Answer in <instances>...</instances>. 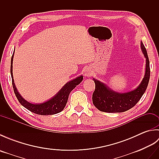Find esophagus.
I'll return each instance as SVG.
<instances>
[{
	"mask_svg": "<svg viewBox=\"0 0 159 159\" xmlns=\"http://www.w3.org/2000/svg\"><path fill=\"white\" fill-rule=\"evenodd\" d=\"M91 75H92V72H91L90 70H86L85 71V76H90Z\"/></svg>",
	"mask_w": 159,
	"mask_h": 159,
	"instance_id": "esophagus-1",
	"label": "esophagus"
}]
</instances>
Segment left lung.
<instances>
[{"label":"left lung","mask_w":159,"mask_h":159,"mask_svg":"<svg viewBox=\"0 0 159 159\" xmlns=\"http://www.w3.org/2000/svg\"><path fill=\"white\" fill-rule=\"evenodd\" d=\"M141 48L146 59V72L142 81L135 89L126 93L116 92L104 83L93 79L96 87L92 100L94 106L99 111L107 113L124 112L133 107L142 97L149 83L150 69L148 53L142 42H141Z\"/></svg>","instance_id":"left-lung-1"}]
</instances>
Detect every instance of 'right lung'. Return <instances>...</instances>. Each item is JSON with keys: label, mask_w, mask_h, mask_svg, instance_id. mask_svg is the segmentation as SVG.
Returning a JSON list of instances; mask_svg holds the SVG:
<instances>
[{"label": "right lung", "mask_w": 159, "mask_h": 159, "mask_svg": "<svg viewBox=\"0 0 159 159\" xmlns=\"http://www.w3.org/2000/svg\"><path fill=\"white\" fill-rule=\"evenodd\" d=\"M13 55H14V51H13V55L11 59V76L12 79V85L13 91L16 94V96L18 98L19 102L22 105L25 107L31 112L42 115V116H48V115H54L58 113L61 111H63L65 108L66 103L67 102V99L70 95L71 91L74 89L76 85H79L83 79V76H80L76 78L75 79L70 80L68 83H67L61 89H60L59 92L57 93L56 95L52 98L51 99L46 101L45 102L40 103V104H32L29 102L28 101L25 100L19 93L16 87L14 80L13 77Z\"/></svg>", "instance_id": "1"}]
</instances>
